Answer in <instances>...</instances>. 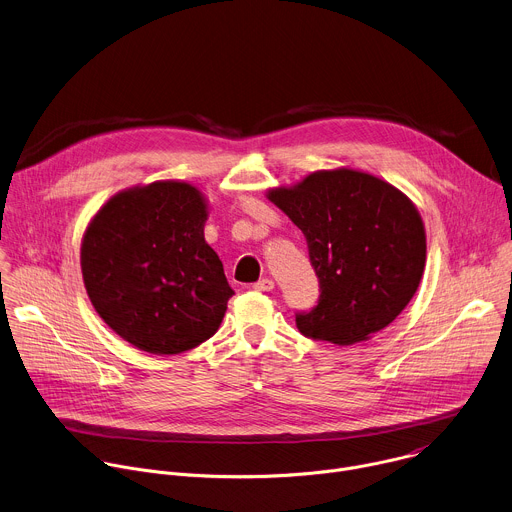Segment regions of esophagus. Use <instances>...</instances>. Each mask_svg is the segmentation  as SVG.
I'll return each mask as SVG.
<instances>
[{
	"label": "esophagus",
	"mask_w": 512,
	"mask_h": 512,
	"mask_svg": "<svg viewBox=\"0 0 512 512\" xmlns=\"http://www.w3.org/2000/svg\"><path fill=\"white\" fill-rule=\"evenodd\" d=\"M275 287V283H273V279H259L255 285H253V289H257V291H271Z\"/></svg>",
	"instance_id": "34e87169"
}]
</instances>
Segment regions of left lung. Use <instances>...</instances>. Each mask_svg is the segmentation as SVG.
Returning a JSON list of instances; mask_svg holds the SVG:
<instances>
[{
  "label": "left lung",
  "instance_id": "left-lung-1",
  "mask_svg": "<svg viewBox=\"0 0 512 512\" xmlns=\"http://www.w3.org/2000/svg\"><path fill=\"white\" fill-rule=\"evenodd\" d=\"M306 237L320 300L298 314L304 336L350 346L387 328L425 269V227L407 194L362 170H318L267 190Z\"/></svg>",
  "mask_w": 512,
  "mask_h": 512
}]
</instances>
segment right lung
<instances>
[{"mask_svg": "<svg viewBox=\"0 0 512 512\" xmlns=\"http://www.w3.org/2000/svg\"><path fill=\"white\" fill-rule=\"evenodd\" d=\"M208 200L192 184L160 180L113 194L81 243L89 300L135 348L178 354L221 326L231 289L204 241Z\"/></svg>", "mask_w": 512, "mask_h": 512, "instance_id": "1", "label": "right lung"}]
</instances>
